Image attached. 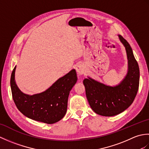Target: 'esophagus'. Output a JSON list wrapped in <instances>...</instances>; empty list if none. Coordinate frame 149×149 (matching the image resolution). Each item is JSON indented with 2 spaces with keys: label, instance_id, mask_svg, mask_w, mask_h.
Wrapping results in <instances>:
<instances>
[{
  "label": "esophagus",
  "instance_id": "1",
  "mask_svg": "<svg viewBox=\"0 0 149 149\" xmlns=\"http://www.w3.org/2000/svg\"><path fill=\"white\" fill-rule=\"evenodd\" d=\"M75 69H76L77 72L78 73L79 75H82L83 74L84 72H85V68H84V66L81 65V64H79L76 66V67H75Z\"/></svg>",
  "mask_w": 149,
  "mask_h": 149
}]
</instances>
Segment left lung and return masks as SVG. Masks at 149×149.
<instances>
[{
	"label": "left lung",
	"mask_w": 149,
	"mask_h": 149,
	"mask_svg": "<svg viewBox=\"0 0 149 149\" xmlns=\"http://www.w3.org/2000/svg\"><path fill=\"white\" fill-rule=\"evenodd\" d=\"M119 38L125 47L128 59V72L124 79L116 86H109L88 77L83 84L91 108L98 115L113 116L121 113L133 102L138 90L140 69L131 47L123 38Z\"/></svg>",
	"instance_id": "obj_1"
}]
</instances>
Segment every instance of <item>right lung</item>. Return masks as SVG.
Listing matches in <instances>:
<instances>
[{
  "label": "right lung",
  "instance_id": "right-lung-1",
  "mask_svg": "<svg viewBox=\"0 0 149 149\" xmlns=\"http://www.w3.org/2000/svg\"><path fill=\"white\" fill-rule=\"evenodd\" d=\"M15 69L16 66L12 72L10 84L13 99L18 109L28 118L48 124L62 119L67 109L70 91L77 80L75 70L59 78L46 91L29 95L22 93L16 84Z\"/></svg>",
  "mask_w": 149,
  "mask_h": 149
}]
</instances>
